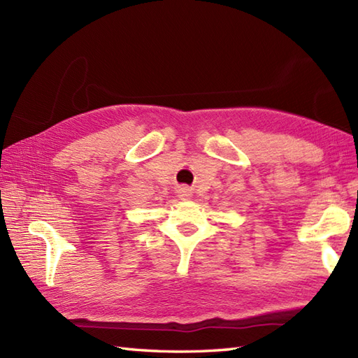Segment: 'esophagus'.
<instances>
[{"instance_id": "obj_1", "label": "esophagus", "mask_w": 358, "mask_h": 358, "mask_svg": "<svg viewBox=\"0 0 358 358\" xmlns=\"http://www.w3.org/2000/svg\"><path fill=\"white\" fill-rule=\"evenodd\" d=\"M192 195V192L191 191H189V189L187 187H181L180 189V192H178V196H180V199H189V196H191Z\"/></svg>"}]
</instances>
